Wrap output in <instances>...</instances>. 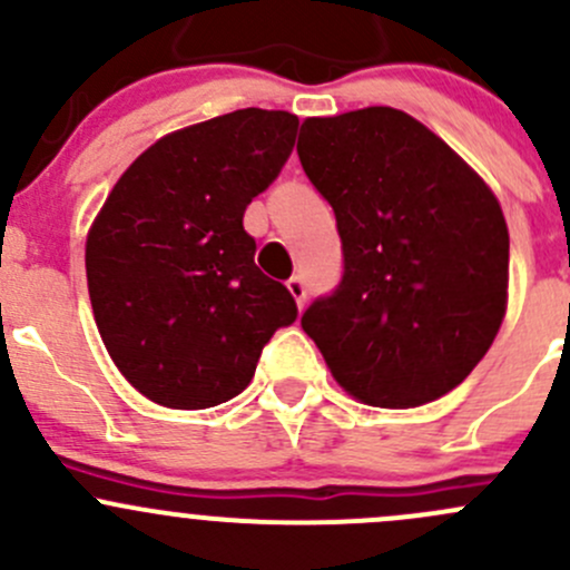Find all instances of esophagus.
Instances as JSON below:
<instances>
[{"label": "esophagus", "mask_w": 570, "mask_h": 570, "mask_svg": "<svg viewBox=\"0 0 570 570\" xmlns=\"http://www.w3.org/2000/svg\"><path fill=\"white\" fill-rule=\"evenodd\" d=\"M286 289H289V295L295 297L297 308L306 306V295H308V289H306V281H303L301 275H295V278H289V284H286Z\"/></svg>", "instance_id": "34e87169"}]
</instances>
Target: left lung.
Listing matches in <instances>:
<instances>
[{
    "instance_id": "1",
    "label": "left lung",
    "mask_w": 570,
    "mask_h": 570,
    "mask_svg": "<svg viewBox=\"0 0 570 570\" xmlns=\"http://www.w3.org/2000/svg\"><path fill=\"white\" fill-rule=\"evenodd\" d=\"M297 157L344 250L338 289L301 320L333 381L375 407L461 386L508 312L510 234L493 189L394 107L306 118Z\"/></svg>"
}]
</instances>
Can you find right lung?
<instances>
[{
  "label": "right lung",
  "instance_id": "add662e5",
  "mask_svg": "<svg viewBox=\"0 0 570 570\" xmlns=\"http://www.w3.org/2000/svg\"><path fill=\"white\" fill-rule=\"evenodd\" d=\"M297 115L237 109L148 146L109 189L85 243L88 292L109 358L176 411L232 400L262 347L292 325L289 289L253 262L243 215L281 174Z\"/></svg>",
  "mask_w": 570,
  "mask_h": 570
}]
</instances>
